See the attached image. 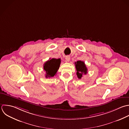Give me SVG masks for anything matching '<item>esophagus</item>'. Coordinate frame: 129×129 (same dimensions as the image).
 Wrapping results in <instances>:
<instances>
[{"mask_svg": "<svg viewBox=\"0 0 129 129\" xmlns=\"http://www.w3.org/2000/svg\"><path fill=\"white\" fill-rule=\"evenodd\" d=\"M65 59H66V61L67 62H69L70 60V57L69 56H66V57H65Z\"/></svg>", "mask_w": 129, "mask_h": 129, "instance_id": "34e87169", "label": "esophagus"}]
</instances>
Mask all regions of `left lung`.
Instances as JSON below:
<instances>
[{"mask_svg": "<svg viewBox=\"0 0 129 129\" xmlns=\"http://www.w3.org/2000/svg\"><path fill=\"white\" fill-rule=\"evenodd\" d=\"M75 68L76 69V74L79 79H81L83 75L86 74L87 73V68L83 61H77L75 63Z\"/></svg>", "mask_w": 129, "mask_h": 129, "instance_id": "left-lung-1", "label": "left lung"}]
</instances>
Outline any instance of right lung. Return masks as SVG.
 Listing matches in <instances>:
<instances>
[{"label":"right lung","instance_id":"add662e5","mask_svg":"<svg viewBox=\"0 0 129 129\" xmlns=\"http://www.w3.org/2000/svg\"><path fill=\"white\" fill-rule=\"evenodd\" d=\"M60 63V59L52 58L46 61L44 64V70L46 73V77H54L59 68Z\"/></svg>","mask_w":129,"mask_h":129}]
</instances>
